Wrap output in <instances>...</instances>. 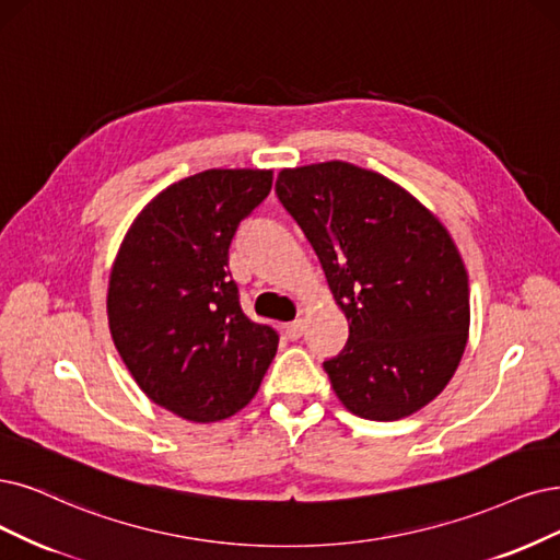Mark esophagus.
Returning <instances> with one entry per match:
<instances>
[{
    "instance_id": "34e87169",
    "label": "esophagus",
    "mask_w": 560,
    "mask_h": 560,
    "mask_svg": "<svg viewBox=\"0 0 560 560\" xmlns=\"http://www.w3.org/2000/svg\"><path fill=\"white\" fill-rule=\"evenodd\" d=\"M283 332H285V337L291 339V341H298V339L302 337V332H304V320H293V323H288V325L283 327Z\"/></svg>"
}]
</instances>
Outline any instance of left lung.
Segmentation results:
<instances>
[{
    "mask_svg": "<svg viewBox=\"0 0 560 560\" xmlns=\"http://www.w3.org/2000/svg\"><path fill=\"white\" fill-rule=\"evenodd\" d=\"M277 196L350 323L341 353L323 362L341 404L389 422L436 399L470 325L468 275L443 223L395 182L346 161L281 171Z\"/></svg>",
    "mask_w": 560,
    "mask_h": 560,
    "instance_id": "obj_1",
    "label": "left lung"
}]
</instances>
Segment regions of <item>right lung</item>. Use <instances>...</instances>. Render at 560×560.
<instances>
[{"mask_svg": "<svg viewBox=\"0 0 560 560\" xmlns=\"http://www.w3.org/2000/svg\"><path fill=\"white\" fill-rule=\"evenodd\" d=\"M272 171H205L163 189L124 237L108 283L119 355L154 404L191 422L244 408L277 355L275 327L242 312L228 248Z\"/></svg>", "mask_w": 560, "mask_h": 560, "instance_id": "1", "label": "right lung"}]
</instances>
